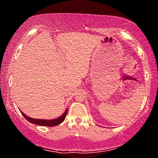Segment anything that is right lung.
<instances>
[{
    "label": "right lung",
    "instance_id": "right-lung-1",
    "mask_svg": "<svg viewBox=\"0 0 158 158\" xmlns=\"http://www.w3.org/2000/svg\"><path fill=\"white\" fill-rule=\"evenodd\" d=\"M21 113L22 114L23 117L29 121L31 123L35 124L37 125H42V126H48V127H52V126H56V125H58L60 124L61 123L64 121V120L65 118V116L68 113V109H66L62 116H60L59 118H57L56 119H52V120H44V119H35L33 118H30L23 113V112L21 111Z\"/></svg>",
    "mask_w": 158,
    "mask_h": 158
}]
</instances>
